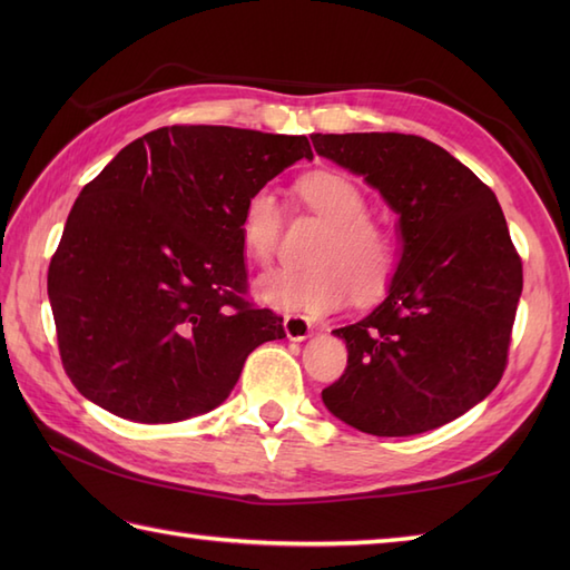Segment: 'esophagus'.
Returning <instances> with one entry per match:
<instances>
[{
  "instance_id": "34e87169",
  "label": "esophagus",
  "mask_w": 570,
  "mask_h": 570,
  "mask_svg": "<svg viewBox=\"0 0 570 570\" xmlns=\"http://www.w3.org/2000/svg\"><path fill=\"white\" fill-rule=\"evenodd\" d=\"M284 331L288 335V341H306V337L313 333V325L306 316L292 313V316L284 318Z\"/></svg>"
}]
</instances>
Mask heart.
<instances>
[{
  "label": "heart",
  "mask_w": 570,
  "mask_h": 570,
  "mask_svg": "<svg viewBox=\"0 0 570 570\" xmlns=\"http://www.w3.org/2000/svg\"><path fill=\"white\" fill-rule=\"evenodd\" d=\"M298 196L328 227L313 242L306 266H284L257 282V296L278 311L321 316L353 294L374 301L396 272V242L370 220V200L353 178L313 171L298 180ZM284 229V210L269 186L252 190L237 217L239 245L252 262L269 264Z\"/></svg>",
  "instance_id": "obj_1"
}]
</instances>
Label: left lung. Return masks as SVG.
<instances>
[{
	"mask_svg": "<svg viewBox=\"0 0 570 570\" xmlns=\"http://www.w3.org/2000/svg\"><path fill=\"white\" fill-rule=\"evenodd\" d=\"M399 213L404 252L390 296L333 331L343 377L323 390L333 416L372 435H414L465 414L502 380L522 296V257L494 193L416 135H313Z\"/></svg>",
	"mask_w": 570,
	"mask_h": 570,
	"instance_id": "obj_1",
	"label": "left lung"
}]
</instances>
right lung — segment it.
Listing matches in <instances>:
<instances>
[{"label":"right lung","instance_id":"1","mask_svg":"<svg viewBox=\"0 0 570 570\" xmlns=\"http://www.w3.org/2000/svg\"><path fill=\"white\" fill-rule=\"evenodd\" d=\"M306 137L174 125L135 139L72 205L48 266L58 353L76 390L139 423L223 404L245 360L282 341L247 296L237 217Z\"/></svg>","mask_w":570,"mask_h":570}]
</instances>
